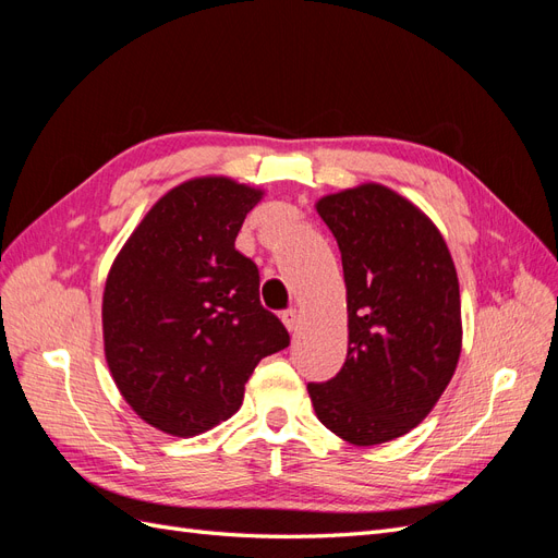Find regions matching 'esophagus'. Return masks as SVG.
Returning a JSON list of instances; mask_svg holds the SVG:
<instances>
[{
    "instance_id": "1",
    "label": "esophagus",
    "mask_w": 558,
    "mask_h": 558,
    "mask_svg": "<svg viewBox=\"0 0 558 558\" xmlns=\"http://www.w3.org/2000/svg\"><path fill=\"white\" fill-rule=\"evenodd\" d=\"M281 320H283V326L289 328V332H295L300 328V314H298V310H286L281 314Z\"/></svg>"
}]
</instances>
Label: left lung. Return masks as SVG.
Here are the masks:
<instances>
[{
    "instance_id": "8db88e82",
    "label": "left lung",
    "mask_w": 558,
    "mask_h": 558,
    "mask_svg": "<svg viewBox=\"0 0 558 558\" xmlns=\"http://www.w3.org/2000/svg\"><path fill=\"white\" fill-rule=\"evenodd\" d=\"M316 211L342 251L347 361L310 384L320 424L349 445L391 442L424 421L463 347L459 277L442 232L414 202L367 181Z\"/></svg>"
}]
</instances>
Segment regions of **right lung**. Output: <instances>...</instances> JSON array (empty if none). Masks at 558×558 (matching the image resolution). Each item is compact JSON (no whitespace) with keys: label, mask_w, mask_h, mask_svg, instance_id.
<instances>
[{"label":"right lung","mask_w":558,"mask_h":558,"mask_svg":"<svg viewBox=\"0 0 558 558\" xmlns=\"http://www.w3.org/2000/svg\"><path fill=\"white\" fill-rule=\"evenodd\" d=\"M265 191L195 177L167 191L111 263L102 295L109 373L142 421L191 437L240 410L256 365L289 347L234 248Z\"/></svg>","instance_id":"obj_1"}]
</instances>
